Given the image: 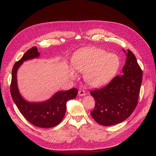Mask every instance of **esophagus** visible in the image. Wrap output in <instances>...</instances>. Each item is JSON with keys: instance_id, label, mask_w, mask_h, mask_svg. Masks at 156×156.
<instances>
[{"instance_id": "1", "label": "esophagus", "mask_w": 156, "mask_h": 156, "mask_svg": "<svg viewBox=\"0 0 156 156\" xmlns=\"http://www.w3.org/2000/svg\"><path fill=\"white\" fill-rule=\"evenodd\" d=\"M78 95L79 96H83L86 95V92L83 90H80L78 91Z\"/></svg>"}]
</instances>
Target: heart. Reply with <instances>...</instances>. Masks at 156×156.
Instances as JSON below:
<instances>
[{
	"label": "heart",
	"instance_id": "heart-1",
	"mask_svg": "<svg viewBox=\"0 0 156 156\" xmlns=\"http://www.w3.org/2000/svg\"><path fill=\"white\" fill-rule=\"evenodd\" d=\"M72 62L76 71L84 73L85 81L90 86L101 87L115 75L119 66L118 57L108 54L102 49L83 48L73 55ZM70 76L75 79L76 73L72 68L69 69Z\"/></svg>",
	"mask_w": 156,
	"mask_h": 156
}]
</instances>
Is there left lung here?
<instances>
[{
    "mask_svg": "<svg viewBox=\"0 0 156 156\" xmlns=\"http://www.w3.org/2000/svg\"><path fill=\"white\" fill-rule=\"evenodd\" d=\"M123 51H125L123 49ZM122 74L105 87L90 92L95 101L92 117L103 126H112L126 119L138 103L142 71L134 54L128 49Z\"/></svg>",
    "mask_w": 156,
    "mask_h": 156,
    "instance_id": "left-lung-1",
    "label": "left lung"
}]
</instances>
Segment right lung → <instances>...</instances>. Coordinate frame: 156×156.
Returning <instances> with one entry per match:
<instances>
[{
    "instance_id": "right-lung-1",
    "label": "right lung",
    "mask_w": 156,
    "mask_h": 156,
    "mask_svg": "<svg viewBox=\"0 0 156 156\" xmlns=\"http://www.w3.org/2000/svg\"><path fill=\"white\" fill-rule=\"evenodd\" d=\"M39 55L37 47H33L14 64L12 70L10 92L20 112L30 123L40 128H52L60 123L65 115L67 102L75 99L78 90L73 88L66 91L57 92L50 99L42 102H29L24 100L18 88L16 73L24 61L36 58Z\"/></svg>"
}]
</instances>
